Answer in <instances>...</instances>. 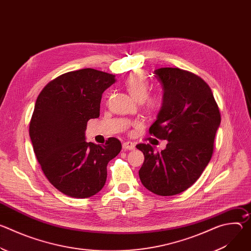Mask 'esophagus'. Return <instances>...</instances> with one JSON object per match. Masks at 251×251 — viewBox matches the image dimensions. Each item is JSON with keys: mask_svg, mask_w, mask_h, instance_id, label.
<instances>
[{"mask_svg": "<svg viewBox=\"0 0 251 251\" xmlns=\"http://www.w3.org/2000/svg\"><path fill=\"white\" fill-rule=\"evenodd\" d=\"M124 150H134L135 149V144L132 142H124L122 145Z\"/></svg>", "mask_w": 251, "mask_h": 251, "instance_id": "esophagus-1", "label": "esophagus"}]
</instances>
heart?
<instances>
[{
	"label": "heart",
	"mask_w": 251,
	"mask_h": 251,
	"mask_svg": "<svg viewBox=\"0 0 251 251\" xmlns=\"http://www.w3.org/2000/svg\"><path fill=\"white\" fill-rule=\"evenodd\" d=\"M124 85L134 99L138 101L146 99V104L150 109H157L163 103V97L160 94H155L146 98L149 93V83L142 73L131 74L126 78Z\"/></svg>",
	"instance_id": "b5f03b06"
}]
</instances>
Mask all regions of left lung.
Wrapping results in <instances>:
<instances>
[{
  "instance_id": "left-lung-1",
  "label": "left lung",
  "mask_w": 251,
  "mask_h": 251,
  "mask_svg": "<svg viewBox=\"0 0 251 251\" xmlns=\"http://www.w3.org/2000/svg\"><path fill=\"white\" fill-rule=\"evenodd\" d=\"M154 75L163 103L149 131L168 143L161 151L149 144L136 146L145 157L139 176L155 195L175 196L189 189L210 161L221 113L209 86L196 75L173 67Z\"/></svg>"
}]
</instances>
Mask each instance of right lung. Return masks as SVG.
I'll list each match as a JSON object with an SVG mask.
<instances>
[{
    "label": "right lung",
    "instance_id": "right-lung-1",
    "mask_svg": "<svg viewBox=\"0 0 251 251\" xmlns=\"http://www.w3.org/2000/svg\"><path fill=\"white\" fill-rule=\"evenodd\" d=\"M115 82L114 75L93 68L70 71L50 81L35 101L29 123L35 157L50 184L68 197L100 192L107 164L121 151L116 138L103 146L85 141L88 120L99 117L102 94Z\"/></svg>",
    "mask_w": 251,
    "mask_h": 251
}]
</instances>
